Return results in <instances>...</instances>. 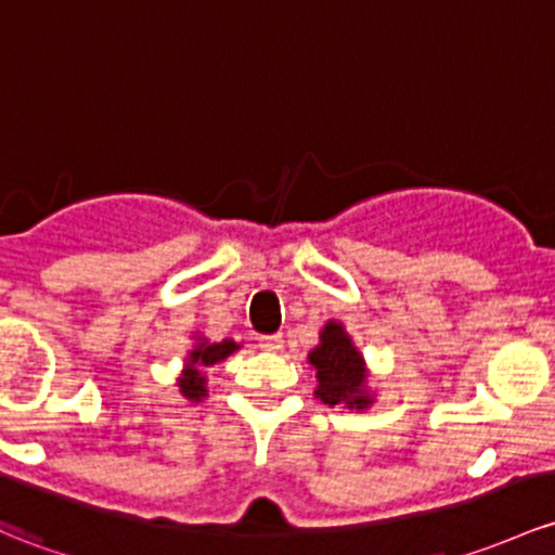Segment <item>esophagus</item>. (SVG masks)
<instances>
[{"instance_id": "esophagus-1", "label": "esophagus", "mask_w": 555, "mask_h": 555, "mask_svg": "<svg viewBox=\"0 0 555 555\" xmlns=\"http://www.w3.org/2000/svg\"><path fill=\"white\" fill-rule=\"evenodd\" d=\"M258 343H260V348H262V351H271V353H276V351H282V346H284V337H282V335H262Z\"/></svg>"}]
</instances>
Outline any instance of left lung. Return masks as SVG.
<instances>
[{"mask_svg":"<svg viewBox=\"0 0 555 555\" xmlns=\"http://www.w3.org/2000/svg\"><path fill=\"white\" fill-rule=\"evenodd\" d=\"M308 359L317 366V396L324 404H370V399L364 396V361H361V353L351 346L340 324L330 322L324 326L322 346L313 348Z\"/></svg>","mask_w":555,"mask_h":555,"instance_id":"obj_1","label":"left lung"}]
</instances>
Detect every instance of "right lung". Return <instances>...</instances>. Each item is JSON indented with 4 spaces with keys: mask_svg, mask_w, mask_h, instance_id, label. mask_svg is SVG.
I'll return each instance as SVG.
<instances>
[{
    "mask_svg": "<svg viewBox=\"0 0 555 555\" xmlns=\"http://www.w3.org/2000/svg\"><path fill=\"white\" fill-rule=\"evenodd\" d=\"M236 348H238V346H236V343H233V340L212 343V346H207V343H202V346L196 348L194 353H191L189 370L183 372V380H180V390H183L185 399L199 401L202 396H207V390H204V377H202L199 366L215 364V361L225 359V356L236 351Z\"/></svg>",
    "mask_w": 555,
    "mask_h": 555,
    "instance_id": "obj_1",
    "label": "right lung"
}]
</instances>
